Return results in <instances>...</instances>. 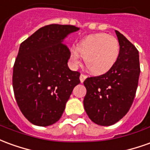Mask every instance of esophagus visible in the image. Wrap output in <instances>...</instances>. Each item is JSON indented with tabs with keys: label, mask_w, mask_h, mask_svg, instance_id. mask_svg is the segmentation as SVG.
Here are the masks:
<instances>
[{
	"label": "esophagus",
	"mask_w": 150,
	"mask_h": 150,
	"mask_svg": "<svg viewBox=\"0 0 150 150\" xmlns=\"http://www.w3.org/2000/svg\"><path fill=\"white\" fill-rule=\"evenodd\" d=\"M86 78H87V75H85V74H81L80 75V76H79V79H80V82L83 83L84 80L86 79Z\"/></svg>",
	"instance_id": "34e87169"
}]
</instances>
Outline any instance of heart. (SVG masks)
Wrapping results in <instances>:
<instances>
[{"instance_id":"1","label":"heart","mask_w":150,"mask_h":150,"mask_svg":"<svg viewBox=\"0 0 150 150\" xmlns=\"http://www.w3.org/2000/svg\"><path fill=\"white\" fill-rule=\"evenodd\" d=\"M79 53L83 57L86 67L94 75L109 71L116 63L119 56L120 45L118 39L106 33L88 35L77 45ZM71 60L79 64V55L72 50Z\"/></svg>"}]
</instances>
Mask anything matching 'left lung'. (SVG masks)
I'll return each instance as SVG.
<instances>
[{
    "label": "left lung",
    "mask_w": 150,
    "mask_h": 150,
    "mask_svg": "<svg viewBox=\"0 0 150 150\" xmlns=\"http://www.w3.org/2000/svg\"><path fill=\"white\" fill-rule=\"evenodd\" d=\"M115 32L120 45L115 65L106 73L83 82L87 89L84 110L100 126H110L126 115L136 96L141 72L137 49L119 31Z\"/></svg>",
    "instance_id": "1"
}]
</instances>
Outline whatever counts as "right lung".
I'll return each instance as SVG.
<instances>
[{"label":"right lung","instance_id":"1","mask_svg":"<svg viewBox=\"0 0 150 150\" xmlns=\"http://www.w3.org/2000/svg\"><path fill=\"white\" fill-rule=\"evenodd\" d=\"M78 30L71 25H46L20 45L13 65V93L21 112L32 124L46 127L58 121L80 83V73L68 67L71 51L62 42Z\"/></svg>","mask_w":150,"mask_h":150}]
</instances>
